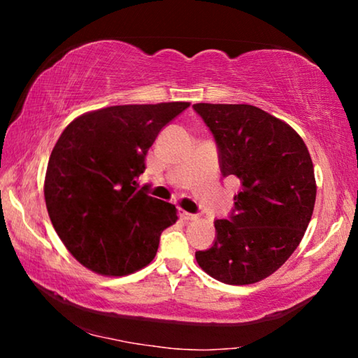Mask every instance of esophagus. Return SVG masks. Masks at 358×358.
Returning a JSON list of instances; mask_svg holds the SVG:
<instances>
[{
	"label": "esophagus",
	"instance_id": "1",
	"mask_svg": "<svg viewBox=\"0 0 358 358\" xmlns=\"http://www.w3.org/2000/svg\"><path fill=\"white\" fill-rule=\"evenodd\" d=\"M180 217L183 221H194L197 216L192 215V213H187V211H185V210H180Z\"/></svg>",
	"mask_w": 358,
	"mask_h": 358
}]
</instances>
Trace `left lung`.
<instances>
[{"label":"left lung","mask_w":358,"mask_h":358,"mask_svg":"<svg viewBox=\"0 0 358 358\" xmlns=\"http://www.w3.org/2000/svg\"><path fill=\"white\" fill-rule=\"evenodd\" d=\"M215 137L222 177L241 189L227 220H216L210 250L197 251L215 280L243 286L280 268L300 245L316 202L314 167L287 123L250 104H194Z\"/></svg>","instance_id":"left-lung-1"}]
</instances>
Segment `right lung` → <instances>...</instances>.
Instances as JSON below:
<instances>
[{
	"mask_svg": "<svg viewBox=\"0 0 358 358\" xmlns=\"http://www.w3.org/2000/svg\"><path fill=\"white\" fill-rule=\"evenodd\" d=\"M189 102L113 106L83 113L59 136L45 173L50 221L83 266L124 276L155 259L175 205L138 186L145 156L166 124Z\"/></svg>",
	"mask_w": 358,
	"mask_h": 358,
	"instance_id": "obj_1",
	"label": "right lung"
}]
</instances>
